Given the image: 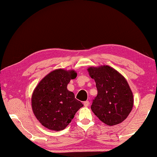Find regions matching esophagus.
Listing matches in <instances>:
<instances>
[{"label":"esophagus","instance_id":"obj_1","mask_svg":"<svg viewBox=\"0 0 157 157\" xmlns=\"http://www.w3.org/2000/svg\"><path fill=\"white\" fill-rule=\"evenodd\" d=\"M88 105H89V101H85L84 102V106H86V107H87Z\"/></svg>","mask_w":157,"mask_h":157}]
</instances>
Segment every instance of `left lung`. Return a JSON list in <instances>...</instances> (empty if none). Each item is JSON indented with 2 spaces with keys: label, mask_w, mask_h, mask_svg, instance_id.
Returning a JSON list of instances; mask_svg holds the SVG:
<instances>
[{
  "label": "left lung",
  "mask_w": 157,
  "mask_h": 157,
  "mask_svg": "<svg viewBox=\"0 0 157 157\" xmlns=\"http://www.w3.org/2000/svg\"><path fill=\"white\" fill-rule=\"evenodd\" d=\"M87 71L98 89L90 107L93 113L108 126L121 123L134 104L133 94L126 78L108 65L90 67Z\"/></svg>",
  "instance_id": "1"
}]
</instances>
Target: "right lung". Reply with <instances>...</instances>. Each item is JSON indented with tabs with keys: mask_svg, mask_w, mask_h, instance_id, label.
<instances>
[{
	"mask_svg": "<svg viewBox=\"0 0 157 157\" xmlns=\"http://www.w3.org/2000/svg\"><path fill=\"white\" fill-rule=\"evenodd\" d=\"M77 77L76 71L58 69L41 79L31 96V107L36 119L51 130H64L83 106L67 89L71 79Z\"/></svg>",
	"mask_w": 157,
	"mask_h": 157,
	"instance_id": "right-lung-1",
	"label": "right lung"
}]
</instances>
